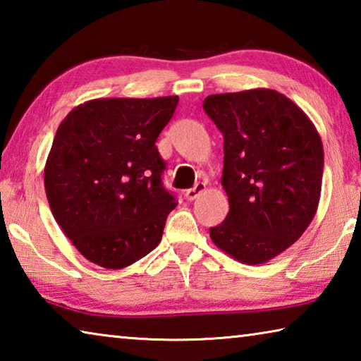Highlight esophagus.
<instances>
[{"label": "esophagus", "mask_w": 361, "mask_h": 361, "mask_svg": "<svg viewBox=\"0 0 361 361\" xmlns=\"http://www.w3.org/2000/svg\"><path fill=\"white\" fill-rule=\"evenodd\" d=\"M204 191H205V183H197V185H195L194 188L188 189L186 194H185V197L188 200H195Z\"/></svg>", "instance_id": "34e87169"}]
</instances>
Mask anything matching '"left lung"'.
Returning <instances> with one entry per match:
<instances>
[{
    "label": "left lung",
    "mask_w": 361,
    "mask_h": 361,
    "mask_svg": "<svg viewBox=\"0 0 361 361\" xmlns=\"http://www.w3.org/2000/svg\"><path fill=\"white\" fill-rule=\"evenodd\" d=\"M205 113L224 138V221L215 245L243 264H264L291 247L320 202L323 145L312 121L272 89L215 94Z\"/></svg>",
    "instance_id": "left-lung-1"
}]
</instances>
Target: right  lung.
Wrapping results in <instances>:
<instances>
[{"mask_svg":"<svg viewBox=\"0 0 361 361\" xmlns=\"http://www.w3.org/2000/svg\"><path fill=\"white\" fill-rule=\"evenodd\" d=\"M178 97L95 99L60 122L44 167L51 212L85 259L122 269L162 239L176 199L162 186L156 140Z\"/></svg>","mask_w":361,"mask_h":361,"instance_id":"add662e5","label":"right lung"}]
</instances>
